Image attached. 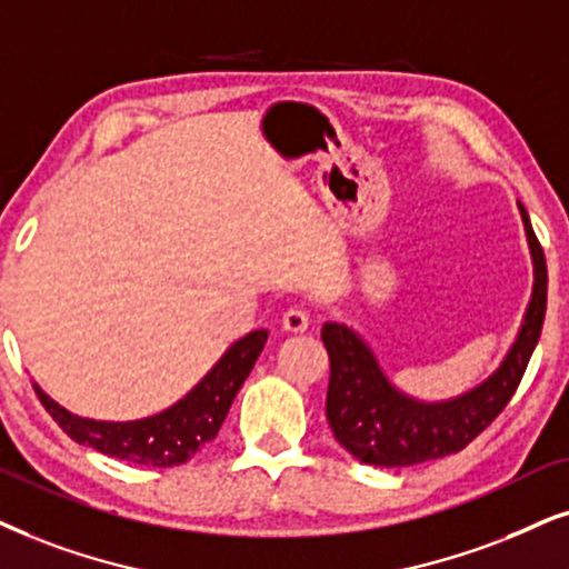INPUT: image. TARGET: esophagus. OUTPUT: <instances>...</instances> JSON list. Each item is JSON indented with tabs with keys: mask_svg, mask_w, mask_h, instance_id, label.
<instances>
[{
	"mask_svg": "<svg viewBox=\"0 0 569 569\" xmlns=\"http://www.w3.org/2000/svg\"><path fill=\"white\" fill-rule=\"evenodd\" d=\"M280 326H283V330H289V333H305L309 328V315L301 307H291L283 312Z\"/></svg>",
	"mask_w": 569,
	"mask_h": 569,
	"instance_id": "34e87169",
	"label": "esophagus"
}]
</instances>
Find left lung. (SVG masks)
Returning <instances> with one entry per match:
<instances>
[{"instance_id": "1", "label": "left lung", "mask_w": 569, "mask_h": 569, "mask_svg": "<svg viewBox=\"0 0 569 569\" xmlns=\"http://www.w3.org/2000/svg\"><path fill=\"white\" fill-rule=\"evenodd\" d=\"M520 214L533 257V293L507 357L470 391L441 401L409 397L386 378L362 336L343 322L322 326V343L330 357L326 417L336 441L359 462L409 467L457 455L509 405L541 338L549 280L543 249L522 204Z\"/></svg>"}]
</instances>
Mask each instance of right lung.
Instances as JSON below:
<instances>
[{
    "label": "right lung",
    "mask_w": 569,
    "mask_h": 569,
    "mask_svg": "<svg viewBox=\"0 0 569 569\" xmlns=\"http://www.w3.org/2000/svg\"><path fill=\"white\" fill-rule=\"evenodd\" d=\"M268 343V330H251L226 349L214 368L197 386L162 412L141 420L107 422L68 412L33 383L41 405L73 441L91 446L107 457L147 467H176L191 459L218 430L236 393Z\"/></svg>",
    "instance_id": "1"
}]
</instances>
